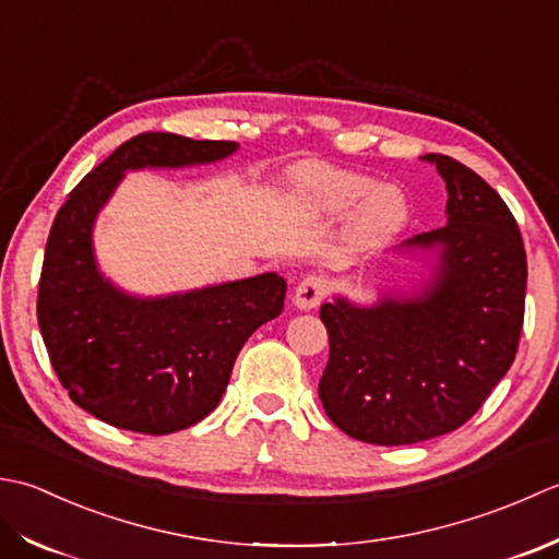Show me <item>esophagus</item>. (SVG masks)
Listing matches in <instances>:
<instances>
[{"instance_id":"esophagus-1","label":"esophagus","mask_w":559,"mask_h":559,"mask_svg":"<svg viewBox=\"0 0 559 559\" xmlns=\"http://www.w3.org/2000/svg\"><path fill=\"white\" fill-rule=\"evenodd\" d=\"M325 294H328V282L321 275H309L296 284L294 306L301 311L316 309V306L325 299Z\"/></svg>"}]
</instances>
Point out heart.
Masks as SVG:
<instances>
[{"instance_id": "heart-1", "label": "heart", "mask_w": 559, "mask_h": 559, "mask_svg": "<svg viewBox=\"0 0 559 559\" xmlns=\"http://www.w3.org/2000/svg\"><path fill=\"white\" fill-rule=\"evenodd\" d=\"M292 186L296 198L313 214H343L355 207V234L364 243H379L401 229L407 204L401 190L376 186L367 176L352 170L306 164L294 170Z\"/></svg>"}]
</instances>
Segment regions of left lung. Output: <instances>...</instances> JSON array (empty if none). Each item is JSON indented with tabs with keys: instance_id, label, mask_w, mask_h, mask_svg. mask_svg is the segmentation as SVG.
I'll return each instance as SVG.
<instances>
[{
	"instance_id": "obj_1",
	"label": "left lung",
	"mask_w": 559,
	"mask_h": 559,
	"mask_svg": "<svg viewBox=\"0 0 559 559\" xmlns=\"http://www.w3.org/2000/svg\"><path fill=\"white\" fill-rule=\"evenodd\" d=\"M447 183V226L405 248H439L423 294L373 306H321L330 357L318 383L325 415L352 439L403 447L447 435L483 407L516 357L526 250L514 214L485 180L427 154Z\"/></svg>"
}]
</instances>
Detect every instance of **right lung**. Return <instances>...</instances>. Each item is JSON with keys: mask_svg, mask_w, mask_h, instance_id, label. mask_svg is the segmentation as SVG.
<instances>
[{"mask_svg": "<svg viewBox=\"0 0 559 559\" xmlns=\"http://www.w3.org/2000/svg\"><path fill=\"white\" fill-rule=\"evenodd\" d=\"M236 142L142 132L84 176L57 212L38 284V325L57 379L106 425L170 435L219 405L234 361L284 309L275 272L174 296L140 299L100 275L91 229L132 168L210 164Z\"/></svg>", "mask_w": 559, "mask_h": 559, "instance_id": "right-lung-1", "label": "right lung"}]
</instances>
